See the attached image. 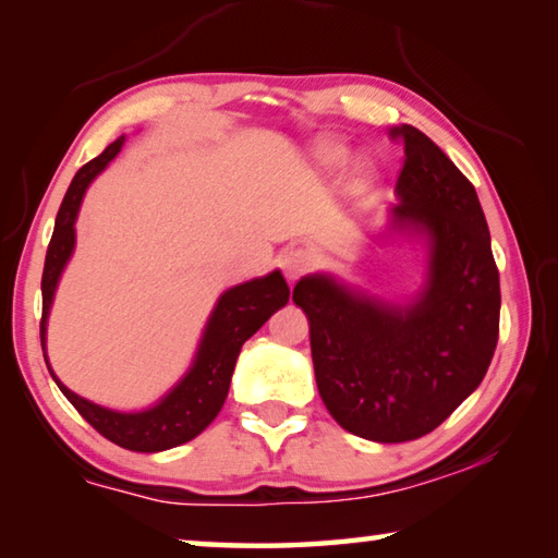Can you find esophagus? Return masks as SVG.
<instances>
[{"label": "esophagus", "instance_id": "obj_1", "mask_svg": "<svg viewBox=\"0 0 558 558\" xmlns=\"http://www.w3.org/2000/svg\"><path fill=\"white\" fill-rule=\"evenodd\" d=\"M310 266H313V256H310L305 248H290L282 253V258H280L282 276H286L290 282L298 280Z\"/></svg>", "mask_w": 558, "mask_h": 558}]
</instances>
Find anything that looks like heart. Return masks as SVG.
Wrapping results in <instances>:
<instances>
[{"label":"heart","mask_w":558,"mask_h":558,"mask_svg":"<svg viewBox=\"0 0 558 558\" xmlns=\"http://www.w3.org/2000/svg\"><path fill=\"white\" fill-rule=\"evenodd\" d=\"M349 147L344 143H339V140H319V143L313 145V162L317 169H323V172H339L347 162H349ZM376 174V169L372 162H356L354 165V177L359 182H372Z\"/></svg>","instance_id":"1"}]
</instances>
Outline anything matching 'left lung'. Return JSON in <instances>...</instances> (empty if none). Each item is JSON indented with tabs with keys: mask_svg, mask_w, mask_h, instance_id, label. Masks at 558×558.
I'll list each match as a JSON object with an SVG mask.
<instances>
[{
	"mask_svg": "<svg viewBox=\"0 0 558 558\" xmlns=\"http://www.w3.org/2000/svg\"><path fill=\"white\" fill-rule=\"evenodd\" d=\"M391 135L405 162L381 235L421 243L418 290L389 300L335 272H310L292 290L329 415L374 442L438 428L485 379L499 335V272L475 186L421 130Z\"/></svg>",
	"mask_w": 558,
	"mask_h": 558,
	"instance_id": "1",
	"label": "left lung"
}]
</instances>
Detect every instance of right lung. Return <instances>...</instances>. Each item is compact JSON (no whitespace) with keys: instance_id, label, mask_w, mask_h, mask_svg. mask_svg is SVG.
I'll return each mask as SVG.
<instances>
[{"instance_id":"add662e5","label":"right lung","mask_w":558,"mask_h":558,"mask_svg":"<svg viewBox=\"0 0 558 558\" xmlns=\"http://www.w3.org/2000/svg\"><path fill=\"white\" fill-rule=\"evenodd\" d=\"M125 145V135H120L116 143L106 147V153L90 159L86 167L78 169L73 177L69 192L63 196V204L56 216L53 235L46 251L44 278H41V298H44V315H41V349L46 366L53 376L56 386L69 399L75 411L86 418L100 436L116 442V446L135 452H162L169 448L182 446V442L194 440L209 423L219 415L221 405L229 396L231 376L235 369V359L241 354V347L248 337L268 323L272 313L286 307L290 300V288L280 270H270L268 276L239 282L229 290H223L216 305L206 319L204 332L196 344V352L189 369L179 376L172 389L165 391L159 399L140 411H118L88 401L71 391L49 364L46 354V327H49V315L53 307L56 290L65 266L75 251V221L86 196L88 186L93 184L102 169Z\"/></svg>"}]
</instances>
